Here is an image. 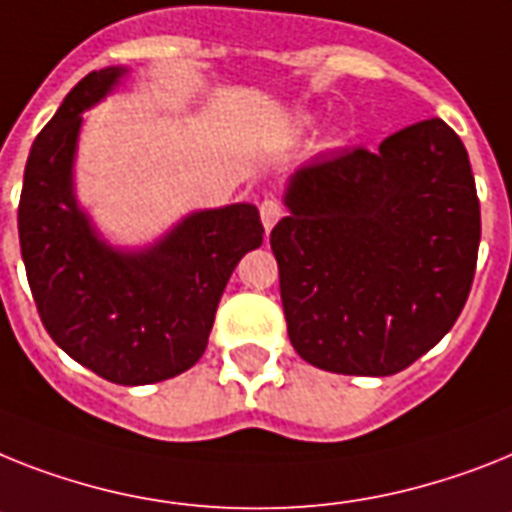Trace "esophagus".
Returning <instances> with one entry per match:
<instances>
[{"label": "esophagus", "mask_w": 512, "mask_h": 512, "mask_svg": "<svg viewBox=\"0 0 512 512\" xmlns=\"http://www.w3.org/2000/svg\"><path fill=\"white\" fill-rule=\"evenodd\" d=\"M259 211H261V225H264L266 232H272V227L285 217V206H282L277 198H266L264 204L259 206Z\"/></svg>", "instance_id": "34e87169"}]
</instances>
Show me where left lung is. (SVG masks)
I'll return each mask as SVG.
<instances>
[{"label":"left lung","mask_w":512,"mask_h":512,"mask_svg":"<svg viewBox=\"0 0 512 512\" xmlns=\"http://www.w3.org/2000/svg\"><path fill=\"white\" fill-rule=\"evenodd\" d=\"M272 230L295 353L316 369L390 377L453 329L471 293L481 211L466 146L432 117L379 151L293 172Z\"/></svg>","instance_id":"8db88e82"}]
</instances>
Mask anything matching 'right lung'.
Listing matches in <instances>:
<instances>
[{
	"mask_svg": "<svg viewBox=\"0 0 512 512\" xmlns=\"http://www.w3.org/2000/svg\"><path fill=\"white\" fill-rule=\"evenodd\" d=\"M125 67L88 73L28 154L18 206L20 253L46 332L67 356L114 384H154L204 356L232 269L261 246L253 204L193 211L143 251L99 238L73 190L83 112Z\"/></svg>",
	"mask_w": 512,
	"mask_h": 512,
	"instance_id": "obj_1",
	"label": "right lung"
}]
</instances>
